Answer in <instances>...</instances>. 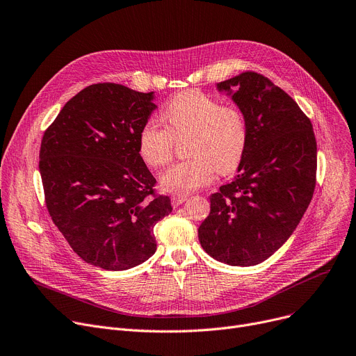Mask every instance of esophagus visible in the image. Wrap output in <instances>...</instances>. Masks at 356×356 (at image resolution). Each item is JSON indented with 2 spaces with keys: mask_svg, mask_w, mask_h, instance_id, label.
<instances>
[{
  "mask_svg": "<svg viewBox=\"0 0 356 356\" xmlns=\"http://www.w3.org/2000/svg\"><path fill=\"white\" fill-rule=\"evenodd\" d=\"M186 200H188V197L183 196V195H173V196H172V204H173L175 208L180 207V204L184 203Z\"/></svg>",
  "mask_w": 356,
  "mask_h": 356,
  "instance_id": "obj_1",
  "label": "esophagus"
}]
</instances>
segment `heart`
<instances>
[{
    "label": "heart",
    "mask_w": 356,
    "mask_h": 356,
    "mask_svg": "<svg viewBox=\"0 0 356 356\" xmlns=\"http://www.w3.org/2000/svg\"><path fill=\"white\" fill-rule=\"evenodd\" d=\"M163 115L170 128L149 118L140 128L137 145L143 161L159 168L172 157L176 140L186 141L184 159L161 175L165 192L189 195L208 184L215 170L222 175L234 172L245 154L248 143L247 118L238 106L199 90L181 92L164 106Z\"/></svg>",
    "instance_id": "b5f03b06"
}]
</instances>
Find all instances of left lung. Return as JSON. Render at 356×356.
Instances as JSON below:
<instances>
[{
	"label": "left lung",
	"instance_id": "1",
	"mask_svg": "<svg viewBox=\"0 0 356 356\" xmlns=\"http://www.w3.org/2000/svg\"><path fill=\"white\" fill-rule=\"evenodd\" d=\"M244 112L248 143L234 180L211 199L197 229L202 248L223 264L263 263L291 236L312 200L317 147L310 120L270 79L245 72L216 83Z\"/></svg>",
	"mask_w": 356,
	"mask_h": 356
}]
</instances>
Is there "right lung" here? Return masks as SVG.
I'll return each mask as SVG.
<instances>
[{
  "mask_svg": "<svg viewBox=\"0 0 356 356\" xmlns=\"http://www.w3.org/2000/svg\"><path fill=\"white\" fill-rule=\"evenodd\" d=\"M154 92L90 85L46 129L40 176L47 211L72 250L109 271L140 266L156 250L153 228L172 212L152 196L156 179L138 154L140 128L157 108Z\"/></svg>",
  "mask_w": 356,
  "mask_h": 356,
  "instance_id": "right-lung-1",
  "label": "right lung"
}]
</instances>
